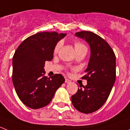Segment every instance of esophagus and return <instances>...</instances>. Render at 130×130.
Instances as JSON below:
<instances>
[{"label":"esophagus","instance_id":"esophagus-1","mask_svg":"<svg viewBox=\"0 0 130 130\" xmlns=\"http://www.w3.org/2000/svg\"><path fill=\"white\" fill-rule=\"evenodd\" d=\"M65 82L67 83V84H70V83H71V80H70L68 78H66L65 79Z\"/></svg>","mask_w":130,"mask_h":130}]
</instances>
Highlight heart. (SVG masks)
<instances>
[{
    "label": "heart",
    "mask_w": 130,
    "mask_h": 130,
    "mask_svg": "<svg viewBox=\"0 0 130 130\" xmlns=\"http://www.w3.org/2000/svg\"><path fill=\"white\" fill-rule=\"evenodd\" d=\"M60 43H58L57 44H56V46H55L54 48V54H57L59 51V48H60ZM86 48V46L84 44H83L82 43H80V42H76L75 43V50H80V49L82 48Z\"/></svg>",
    "instance_id": "b5f03b06"
}]
</instances>
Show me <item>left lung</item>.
Wrapping results in <instances>:
<instances>
[{
    "label": "left lung",
    "mask_w": 130,
    "mask_h": 130,
    "mask_svg": "<svg viewBox=\"0 0 130 130\" xmlns=\"http://www.w3.org/2000/svg\"><path fill=\"white\" fill-rule=\"evenodd\" d=\"M75 36L89 44L91 57L82 77L87 85L71 96V102L79 112L90 113L101 108L109 96L116 77V55L107 42L92 32H78Z\"/></svg>",
    "instance_id": "1"
}]
</instances>
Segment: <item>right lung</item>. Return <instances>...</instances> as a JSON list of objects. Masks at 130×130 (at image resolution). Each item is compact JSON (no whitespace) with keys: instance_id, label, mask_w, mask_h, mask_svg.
Masks as SVG:
<instances>
[{"instance_id":"right-lung-1","label":"right lung","mask_w":130,"mask_h":130,"mask_svg":"<svg viewBox=\"0 0 130 130\" xmlns=\"http://www.w3.org/2000/svg\"><path fill=\"white\" fill-rule=\"evenodd\" d=\"M64 33L42 32L25 39L13 57V83L20 100L32 109L50 103L55 91L65 79L60 74L44 76L46 61L53 59L57 43L66 36Z\"/></svg>"}]
</instances>
